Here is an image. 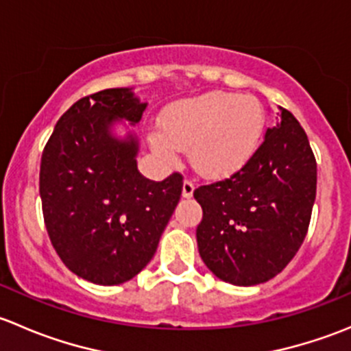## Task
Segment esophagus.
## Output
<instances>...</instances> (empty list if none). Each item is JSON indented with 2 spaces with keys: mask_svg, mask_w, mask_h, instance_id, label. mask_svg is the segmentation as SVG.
<instances>
[{
  "mask_svg": "<svg viewBox=\"0 0 351 351\" xmlns=\"http://www.w3.org/2000/svg\"><path fill=\"white\" fill-rule=\"evenodd\" d=\"M193 190H195V185H193L190 180H185L183 182V189H182V195L183 198H190L193 195Z\"/></svg>",
  "mask_w": 351,
  "mask_h": 351,
  "instance_id": "1",
  "label": "esophagus"
}]
</instances>
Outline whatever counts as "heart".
Listing matches in <instances>:
<instances>
[{
  "label": "heart",
  "mask_w": 351,
  "mask_h": 351,
  "mask_svg": "<svg viewBox=\"0 0 351 351\" xmlns=\"http://www.w3.org/2000/svg\"><path fill=\"white\" fill-rule=\"evenodd\" d=\"M265 127L260 101L232 93H204L169 105L162 130L151 134L153 149L171 159L189 147V161L205 178L239 171L258 149Z\"/></svg>",
  "instance_id": "heart-1"
}]
</instances>
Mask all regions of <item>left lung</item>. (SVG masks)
<instances>
[{"mask_svg":"<svg viewBox=\"0 0 351 351\" xmlns=\"http://www.w3.org/2000/svg\"><path fill=\"white\" fill-rule=\"evenodd\" d=\"M278 110L263 144L238 173L193 192L204 210L198 253L215 277L232 285L263 284L280 274L309 228L316 159L295 117Z\"/></svg>","mask_w":351,"mask_h":351,"instance_id":"1","label":"left lung"}]
</instances>
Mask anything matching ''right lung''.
<instances>
[{
	"label": "right lung",
	"mask_w": 351,
	"mask_h": 351,
	"mask_svg": "<svg viewBox=\"0 0 351 351\" xmlns=\"http://www.w3.org/2000/svg\"><path fill=\"white\" fill-rule=\"evenodd\" d=\"M146 108L132 88L81 98L56 123L42 154L49 238L66 267L93 284L136 277L154 256L182 195L178 173L151 182L137 169L139 137L122 120L137 125Z\"/></svg>",
	"instance_id": "add662e5"
}]
</instances>
